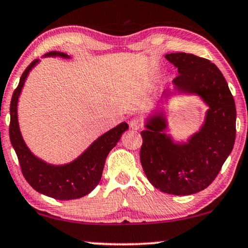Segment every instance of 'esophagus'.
I'll return each instance as SVG.
<instances>
[{
  "label": "esophagus",
  "instance_id": "esophagus-1",
  "mask_svg": "<svg viewBox=\"0 0 248 248\" xmlns=\"http://www.w3.org/2000/svg\"><path fill=\"white\" fill-rule=\"evenodd\" d=\"M130 127L132 130H139V128L142 127V121L140 120V118H132L130 121Z\"/></svg>",
  "mask_w": 248,
  "mask_h": 248
}]
</instances>
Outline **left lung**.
Here are the masks:
<instances>
[{"instance_id": "1", "label": "left lung", "mask_w": 248, "mask_h": 248, "mask_svg": "<svg viewBox=\"0 0 248 248\" xmlns=\"http://www.w3.org/2000/svg\"><path fill=\"white\" fill-rule=\"evenodd\" d=\"M165 58L179 70L173 79L175 90L198 94L210 109L204 125L187 143L173 142L165 134L167 122L163 114L148 120L141 132L140 160L154 187L187 196L207 188L230 155L236 139V106L226 78L210 60L185 52Z\"/></svg>"}]
</instances>
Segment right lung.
I'll return each instance as SVG.
<instances>
[{
    "label": "right lung",
    "mask_w": 248,
    "mask_h": 248,
    "mask_svg": "<svg viewBox=\"0 0 248 248\" xmlns=\"http://www.w3.org/2000/svg\"><path fill=\"white\" fill-rule=\"evenodd\" d=\"M69 58L66 53L51 51L46 57ZM38 62V59L22 73L17 89L12 94L10 104V141L17 154L22 175L35 190L60 201L81 198L88 195L100 182L106 158L110 150L116 146L123 132L128 128L126 123H121L99 137L81 156L66 165H51L37 158L31 153L22 139L18 124L17 105L21 89L27 78L28 73Z\"/></svg>",
    "instance_id": "1"
}]
</instances>
